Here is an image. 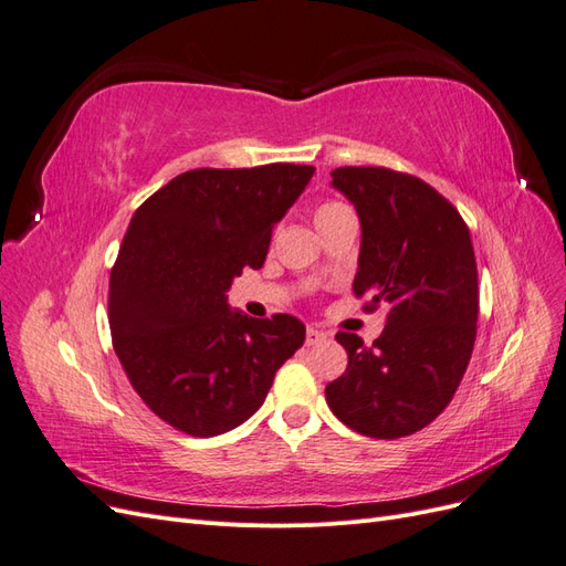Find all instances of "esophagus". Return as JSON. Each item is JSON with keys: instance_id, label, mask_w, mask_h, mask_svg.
<instances>
[{"instance_id": "obj_1", "label": "esophagus", "mask_w": 566, "mask_h": 566, "mask_svg": "<svg viewBox=\"0 0 566 566\" xmlns=\"http://www.w3.org/2000/svg\"><path fill=\"white\" fill-rule=\"evenodd\" d=\"M325 339H328V333L318 331L316 325H310V328H306V345H310V347L321 345V342H325Z\"/></svg>"}]
</instances>
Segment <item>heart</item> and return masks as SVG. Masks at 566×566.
Listing matches in <instances>:
<instances>
[{"label":"heart","instance_id":"heart-1","mask_svg":"<svg viewBox=\"0 0 566 566\" xmlns=\"http://www.w3.org/2000/svg\"><path fill=\"white\" fill-rule=\"evenodd\" d=\"M345 212H349L345 205L342 202H335V200H325V202H321L318 208H316V212H314V219H316V227L318 229H323L325 224H331L333 219H337L339 214H345Z\"/></svg>","mask_w":566,"mask_h":566}]
</instances>
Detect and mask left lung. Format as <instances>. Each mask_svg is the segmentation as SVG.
I'll use <instances>...</instances> for the list:
<instances>
[{
    "label": "left lung",
    "instance_id": "8db88e82",
    "mask_svg": "<svg viewBox=\"0 0 566 566\" xmlns=\"http://www.w3.org/2000/svg\"><path fill=\"white\" fill-rule=\"evenodd\" d=\"M333 186L361 219L354 295L385 306L382 335L366 347L337 333L349 364L325 401L354 432L408 437L453 399L468 370L479 316L476 262L465 219L427 181L387 167H337Z\"/></svg>",
    "mask_w": 566,
    "mask_h": 566
}]
</instances>
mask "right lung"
I'll list each match as a JSON object with an SVG mask.
<instances>
[{
  "mask_svg": "<svg viewBox=\"0 0 566 566\" xmlns=\"http://www.w3.org/2000/svg\"><path fill=\"white\" fill-rule=\"evenodd\" d=\"M316 167H200L134 212L111 271L113 349L142 401L175 430L217 437L245 422L304 342L290 314H233L227 290L266 260L273 224Z\"/></svg>",
  "mask_w": 566,
  "mask_h": 566,
  "instance_id": "add662e5",
  "label": "right lung"
}]
</instances>
